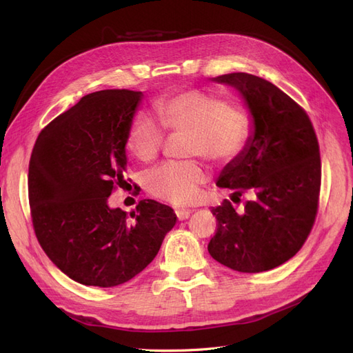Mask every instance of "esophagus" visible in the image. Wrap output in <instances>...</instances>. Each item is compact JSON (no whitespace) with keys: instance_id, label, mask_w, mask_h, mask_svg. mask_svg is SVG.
Returning <instances> with one entry per match:
<instances>
[{"instance_id":"esophagus-1","label":"esophagus","mask_w":353,"mask_h":353,"mask_svg":"<svg viewBox=\"0 0 353 353\" xmlns=\"http://www.w3.org/2000/svg\"><path fill=\"white\" fill-rule=\"evenodd\" d=\"M175 213H176V218L179 221H184V219L190 218V215H191V213H193V210H190V209H176Z\"/></svg>"}]
</instances>
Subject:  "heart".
I'll return each instance as SVG.
<instances>
[{"instance_id": "b5f03b06", "label": "heart", "mask_w": 353, "mask_h": 353, "mask_svg": "<svg viewBox=\"0 0 353 353\" xmlns=\"http://www.w3.org/2000/svg\"><path fill=\"white\" fill-rule=\"evenodd\" d=\"M159 123L169 135L185 134L184 154L203 156L216 165L239 159L252 141L254 121L249 109L205 90H184L156 100ZM165 143L154 119L137 114L125 135V148L143 163L153 162ZM206 183V170L199 160L169 162L145 176L152 196L184 206L193 203Z\"/></svg>"}]
</instances>
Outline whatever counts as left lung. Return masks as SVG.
<instances>
[{
    "label": "left lung",
    "mask_w": 353,
    "mask_h": 353,
    "mask_svg": "<svg viewBox=\"0 0 353 353\" xmlns=\"http://www.w3.org/2000/svg\"><path fill=\"white\" fill-rule=\"evenodd\" d=\"M215 81L243 94L254 132L216 183L239 208L230 200L212 208L216 232L208 250L234 271L263 272L292 259L311 234L321 190L318 138L302 105L274 83L243 72Z\"/></svg>",
    "instance_id": "left-lung-1"
}]
</instances>
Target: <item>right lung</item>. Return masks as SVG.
Masks as SVG:
<instances>
[{"label": "right lung", "mask_w": 353, "mask_h": 353, "mask_svg": "<svg viewBox=\"0 0 353 353\" xmlns=\"http://www.w3.org/2000/svg\"><path fill=\"white\" fill-rule=\"evenodd\" d=\"M140 91L85 95L52 119L29 160L30 218L42 250L69 279L114 287L150 263L175 225L172 208L138 201L131 219L108 199L123 187L125 135Z\"/></svg>", "instance_id": "add662e5"}]
</instances>
